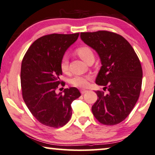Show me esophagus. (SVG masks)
Returning a JSON list of instances; mask_svg holds the SVG:
<instances>
[{
	"label": "esophagus",
	"instance_id": "obj_1",
	"mask_svg": "<svg viewBox=\"0 0 155 155\" xmlns=\"http://www.w3.org/2000/svg\"><path fill=\"white\" fill-rule=\"evenodd\" d=\"M87 91H88L85 90V89H81V90H80V92H81V94H84V93H86Z\"/></svg>",
	"mask_w": 155,
	"mask_h": 155
}]
</instances>
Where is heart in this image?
Returning <instances> with one entry per match:
<instances>
[{"mask_svg":"<svg viewBox=\"0 0 155 155\" xmlns=\"http://www.w3.org/2000/svg\"><path fill=\"white\" fill-rule=\"evenodd\" d=\"M76 52L78 55L83 60L86 62L89 58H94V53L93 50L87 45H82L78 47L76 50ZM60 67L61 71L64 74L68 73L69 71V60L66 55H64L61 58ZM93 77L91 74L87 75H77L74 77L71 80V84L74 86L79 87V88H85L88 86L89 81L92 79Z\"/></svg>","mask_w":155,"mask_h":155,"instance_id":"heart-1","label":"heart"}]
</instances>
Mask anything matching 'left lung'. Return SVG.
<instances>
[{"label":"left lung","instance_id":"1","mask_svg":"<svg viewBox=\"0 0 155 155\" xmlns=\"http://www.w3.org/2000/svg\"><path fill=\"white\" fill-rule=\"evenodd\" d=\"M81 38L98 53L102 67L95 83L109 91L95 92L98 98L92 106L93 114L104 125L121 123L140 96L143 70L138 57L130 43L114 32H81Z\"/></svg>","mask_w":155,"mask_h":155}]
</instances>
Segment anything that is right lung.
Returning a JSON list of instances; mask_svg holds the SVG:
<instances>
[{
  "label": "right lung",
  "mask_w": 155,
  "mask_h": 155,
  "mask_svg": "<svg viewBox=\"0 0 155 155\" xmlns=\"http://www.w3.org/2000/svg\"><path fill=\"white\" fill-rule=\"evenodd\" d=\"M78 36L45 35L35 41L24 56L20 74L23 100L32 115L45 126H64L71 119V102L81 96L75 87L64 88V94L55 93L59 85H65L60 79L61 58Z\"/></svg>",
  "instance_id": "right-lung-1"
}]
</instances>
